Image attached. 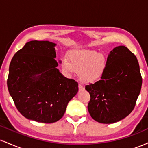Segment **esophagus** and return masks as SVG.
I'll return each instance as SVG.
<instances>
[{
  "instance_id": "1",
  "label": "esophagus",
  "mask_w": 148,
  "mask_h": 148,
  "mask_svg": "<svg viewBox=\"0 0 148 148\" xmlns=\"http://www.w3.org/2000/svg\"><path fill=\"white\" fill-rule=\"evenodd\" d=\"M79 89L80 91H82V90H84V86H83V85L81 84H79Z\"/></svg>"
}]
</instances>
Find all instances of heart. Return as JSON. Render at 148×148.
I'll list each match as a JSON object with an SVG mask.
<instances>
[{
	"label": "heart",
	"mask_w": 148,
	"mask_h": 148,
	"mask_svg": "<svg viewBox=\"0 0 148 148\" xmlns=\"http://www.w3.org/2000/svg\"><path fill=\"white\" fill-rule=\"evenodd\" d=\"M62 67L67 72H79L84 83H93L102 77L106 68L103 54L92 50H75L69 54V60L62 58Z\"/></svg>",
	"instance_id": "heart-1"
}]
</instances>
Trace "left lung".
Returning <instances> with one entry per match:
<instances>
[{"label": "left lung", "instance_id": "1", "mask_svg": "<svg viewBox=\"0 0 148 148\" xmlns=\"http://www.w3.org/2000/svg\"><path fill=\"white\" fill-rule=\"evenodd\" d=\"M142 77L136 57L125 46L111 51L99 81L86 86L90 95V115L98 123L120 121L133 111L140 94Z\"/></svg>", "mask_w": 148, "mask_h": 148}]
</instances>
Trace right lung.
<instances>
[{
    "instance_id": "1",
    "label": "right lung",
    "mask_w": 148,
    "mask_h": 148,
    "mask_svg": "<svg viewBox=\"0 0 148 148\" xmlns=\"http://www.w3.org/2000/svg\"><path fill=\"white\" fill-rule=\"evenodd\" d=\"M56 44L30 41L18 50L10 64V95L20 113L38 123H52L63 116L79 90L78 83L59 72Z\"/></svg>"
}]
</instances>
